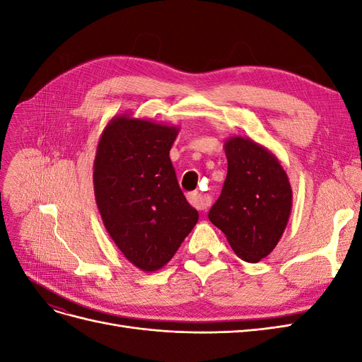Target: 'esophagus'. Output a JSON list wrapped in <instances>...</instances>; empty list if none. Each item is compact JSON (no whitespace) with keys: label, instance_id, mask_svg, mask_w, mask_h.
<instances>
[{"label":"esophagus","instance_id":"1","mask_svg":"<svg viewBox=\"0 0 362 362\" xmlns=\"http://www.w3.org/2000/svg\"><path fill=\"white\" fill-rule=\"evenodd\" d=\"M189 202H190L194 208H198V210H206V208L211 205V199L208 198V196L201 194V193H192V194L189 196Z\"/></svg>","mask_w":362,"mask_h":362}]
</instances>
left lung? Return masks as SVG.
Masks as SVG:
<instances>
[{"label":"left lung","instance_id":"1","mask_svg":"<svg viewBox=\"0 0 362 362\" xmlns=\"http://www.w3.org/2000/svg\"><path fill=\"white\" fill-rule=\"evenodd\" d=\"M223 149L226 180L208 217L240 259L258 262L276 247L287 228L290 180L278 157L249 137H228Z\"/></svg>","mask_w":362,"mask_h":362}]
</instances>
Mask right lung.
Segmentation results:
<instances>
[{
	"mask_svg": "<svg viewBox=\"0 0 362 362\" xmlns=\"http://www.w3.org/2000/svg\"><path fill=\"white\" fill-rule=\"evenodd\" d=\"M180 127L131 113L108 120L96 146L93 190L108 235L144 272H157L190 234L199 213L185 199L169 151Z\"/></svg>",
	"mask_w": 362,
	"mask_h": 362,
	"instance_id": "1",
	"label": "right lung"
}]
</instances>
